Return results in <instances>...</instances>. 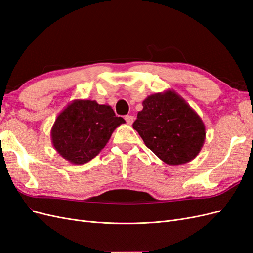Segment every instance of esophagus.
<instances>
[{"label": "esophagus", "mask_w": 253, "mask_h": 253, "mask_svg": "<svg viewBox=\"0 0 253 253\" xmlns=\"http://www.w3.org/2000/svg\"><path fill=\"white\" fill-rule=\"evenodd\" d=\"M134 119L135 118H134V116H132V115H126V121L127 125H132Z\"/></svg>", "instance_id": "34e87169"}]
</instances>
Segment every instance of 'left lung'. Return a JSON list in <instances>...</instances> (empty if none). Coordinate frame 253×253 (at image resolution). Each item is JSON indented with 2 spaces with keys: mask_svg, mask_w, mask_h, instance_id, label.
<instances>
[{
  "mask_svg": "<svg viewBox=\"0 0 253 253\" xmlns=\"http://www.w3.org/2000/svg\"><path fill=\"white\" fill-rule=\"evenodd\" d=\"M133 127L144 144L170 166L193 160L206 139L202 118L176 91L168 89L144 99Z\"/></svg>",
  "mask_w": 253,
  "mask_h": 253,
  "instance_id": "obj_1",
  "label": "left lung"
}]
</instances>
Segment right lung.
<instances>
[{"instance_id":"obj_1","label":"right lung","mask_w":253,"mask_h":253,"mask_svg":"<svg viewBox=\"0 0 253 253\" xmlns=\"http://www.w3.org/2000/svg\"><path fill=\"white\" fill-rule=\"evenodd\" d=\"M125 122L109 104L76 99L58 115L50 138L53 148L64 159L83 165L101 152L115 128Z\"/></svg>"}]
</instances>
